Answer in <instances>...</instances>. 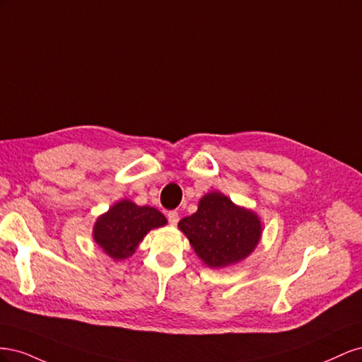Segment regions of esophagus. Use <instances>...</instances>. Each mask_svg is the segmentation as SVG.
<instances>
[{
  "label": "esophagus",
  "mask_w": 362,
  "mask_h": 362,
  "mask_svg": "<svg viewBox=\"0 0 362 362\" xmlns=\"http://www.w3.org/2000/svg\"><path fill=\"white\" fill-rule=\"evenodd\" d=\"M168 218H169V223L170 225H177L178 221H180V216L177 211H169L168 213Z\"/></svg>",
  "instance_id": "34e87169"
}]
</instances>
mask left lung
Here are the masks:
<instances>
[{
    "mask_svg": "<svg viewBox=\"0 0 362 362\" xmlns=\"http://www.w3.org/2000/svg\"><path fill=\"white\" fill-rule=\"evenodd\" d=\"M178 228L208 267L222 269L245 259L261 238L259 217L235 205L221 192L206 193L198 211L184 217Z\"/></svg>",
    "mask_w": 362,
    "mask_h": 362,
    "instance_id": "obj_1",
    "label": "left lung"
}]
</instances>
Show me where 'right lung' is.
<instances>
[{
	"label": "right lung",
	"mask_w": 362,
	"mask_h": 362,
	"mask_svg": "<svg viewBox=\"0 0 362 362\" xmlns=\"http://www.w3.org/2000/svg\"><path fill=\"white\" fill-rule=\"evenodd\" d=\"M166 223V217L157 208L139 206L128 199H122L98 217L93 226V240L110 258L116 261L125 259L134 254L139 243L151 229Z\"/></svg>",
	"instance_id": "1"
}]
</instances>
